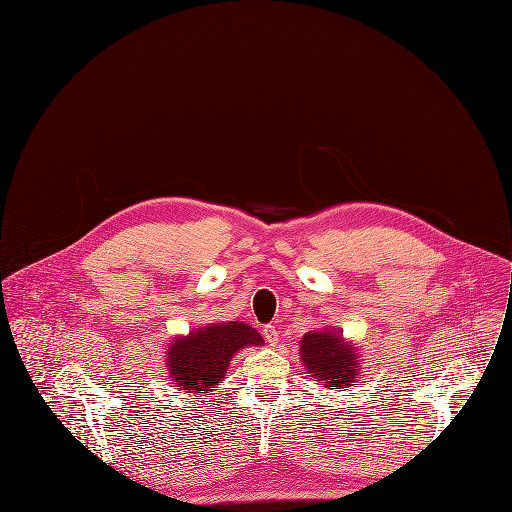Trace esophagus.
Masks as SVG:
<instances>
[{"label": "esophagus", "mask_w": 512, "mask_h": 512, "mask_svg": "<svg viewBox=\"0 0 512 512\" xmlns=\"http://www.w3.org/2000/svg\"><path fill=\"white\" fill-rule=\"evenodd\" d=\"M262 334H264V340H266L270 346L278 344V330H276V326L266 324V326L262 328Z\"/></svg>", "instance_id": "esophagus-1"}]
</instances>
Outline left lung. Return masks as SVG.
I'll return each instance as SVG.
<instances>
[{"label": "left lung", "instance_id": "left-lung-1", "mask_svg": "<svg viewBox=\"0 0 512 512\" xmlns=\"http://www.w3.org/2000/svg\"><path fill=\"white\" fill-rule=\"evenodd\" d=\"M302 362L324 386H350L358 378V356L350 342L332 330H310L300 340Z\"/></svg>", "mask_w": 512, "mask_h": 512}]
</instances>
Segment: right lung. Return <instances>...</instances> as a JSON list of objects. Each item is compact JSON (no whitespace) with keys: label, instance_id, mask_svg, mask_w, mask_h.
<instances>
[{"label":"right lung","instance_id":"right-lung-1","mask_svg":"<svg viewBox=\"0 0 512 512\" xmlns=\"http://www.w3.org/2000/svg\"><path fill=\"white\" fill-rule=\"evenodd\" d=\"M256 328L244 322H218L176 338L168 348V370L180 390H214L224 378L232 356L246 346H262Z\"/></svg>","mask_w":512,"mask_h":512}]
</instances>
